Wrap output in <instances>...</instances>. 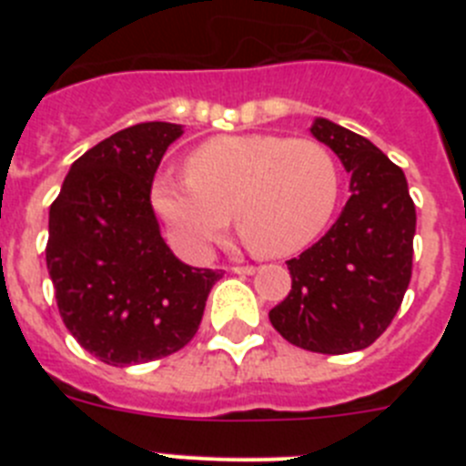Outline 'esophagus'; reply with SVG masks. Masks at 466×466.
Returning a JSON list of instances; mask_svg holds the SVG:
<instances>
[{
  "label": "esophagus",
  "instance_id": "34e87169",
  "mask_svg": "<svg viewBox=\"0 0 466 466\" xmlns=\"http://www.w3.org/2000/svg\"><path fill=\"white\" fill-rule=\"evenodd\" d=\"M233 273H238V275H254L257 273V268H254V266H233Z\"/></svg>",
  "mask_w": 466,
  "mask_h": 466
}]
</instances>
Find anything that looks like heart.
Here are the masks:
<instances>
[{
  "mask_svg": "<svg viewBox=\"0 0 466 466\" xmlns=\"http://www.w3.org/2000/svg\"><path fill=\"white\" fill-rule=\"evenodd\" d=\"M340 196V167L317 139L278 135H221L188 154L187 179L163 175L151 205L172 242L205 258L224 238L233 214L249 252L279 258L300 252L331 221Z\"/></svg>",
  "mask_w": 466,
  "mask_h": 466,
  "instance_id": "heart-1",
  "label": "heart"
}]
</instances>
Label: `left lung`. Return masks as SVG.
<instances>
[{
	"label": "left lung",
	"mask_w": 466,
	"mask_h": 466,
	"mask_svg": "<svg viewBox=\"0 0 466 466\" xmlns=\"http://www.w3.org/2000/svg\"><path fill=\"white\" fill-rule=\"evenodd\" d=\"M310 135L350 172V198L336 224L287 261L289 296L268 312L284 340L310 352H357L390 327L413 268L415 205L401 167L376 144L329 118Z\"/></svg>",
	"instance_id": "left-lung-1"
}]
</instances>
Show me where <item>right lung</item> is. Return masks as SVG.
Instances as JSON below:
<instances>
[{"mask_svg": "<svg viewBox=\"0 0 466 466\" xmlns=\"http://www.w3.org/2000/svg\"><path fill=\"white\" fill-rule=\"evenodd\" d=\"M184 126L137 123L74 160L48 212L46 266L65 327L111 366L154 361L196 336L221 270L193 268L160 238L156 167Z\"/></svg>", "mask_w": 466, "mask_h": 466, "instance_id": "add662e5", "label": "right lung"}]
</instances>
